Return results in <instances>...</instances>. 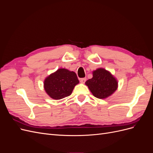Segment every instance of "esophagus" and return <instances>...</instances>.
Segmentation results:
<instances>
[{
	"mask_svg": "<svg viewBox=\"0 0 153 153\" xmlns=\"http://www.w3.org/2000/svg\"><path fill=\"white\" fill-rule=\"evenodd\" d=\"M86 80H87L86 78H81V79H80V82L82 83V84H84V83L86 81Z\"/></svg>",
	"mask_w": 153,
	"mask_h": 153,
	"instance_id": "esophagus-1",
	"label": "esophagus"
}]
</instances>
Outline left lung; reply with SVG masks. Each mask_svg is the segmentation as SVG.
<instances>
[{
    "mask_svg": "<svg viewBox=\"0 0 153 153\" xmlns=\"http://www.w3.org/2000/svg\"><path fill=\"white\" fill-rule=\"evenodd\" d=\"M96 98H106L115 91L117 88V82L111 74L103 68L93 71V77L85 82Z\"/></svg>",
    "mask_w": 153,
    "mask_h": 153,
    "instance_id": "left-lung-1",
    "label": "left lung"
}]
</instances>
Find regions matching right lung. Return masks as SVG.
<instances>
[{
    "label": "right lung",
    "mask_w": 153,
    "mask_h": 153,
    "mask_svg": "<svg viewBox=\"0 0 153 153\" xmlns=\"http://www.w3.org/2000/svg\"><path fill=\"white\" fill-rule=\"evenodd\" d=\"M79 83L76 73L66 69H59L46 78L45 90L54 100H60L69 96L75 86Z\"/></svg>",
    "instance_id": "obj_1"
}]
</instances>
